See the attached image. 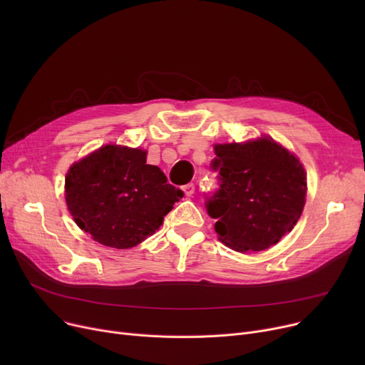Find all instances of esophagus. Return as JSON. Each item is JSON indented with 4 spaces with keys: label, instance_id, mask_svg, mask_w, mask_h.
<instances>
[{
    "label": "esophagus",
    "instance_id": "obj_1",
    "mask_svg": "<svg viewBox=\"0 0 365 365\" xmlns=\"http://www.w3.org/2000/svg\"><path fill=\"white\" fill-rule=\"evenodd\" d=\"M183 192L186 197H190L194 192H195V185L194 183H187L183 186Z\"/></svg>",
    "mask_w": 365,
    "mask_h": 365
}]
</instances>
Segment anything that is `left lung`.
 <instances>
[{"label":"left lung","mask_w":365,"mask_h":365,"mask_svg":"<svg viewBox=\"0 0 365 365\" xmlns=\"http://www.w3.org/2000/svg\"><path fill=\"white\" fill-rule=\"evenodd\" d=\"M212 170L219 189L207 198L219 240L232 250L260 252L297 223L304 205L306 175L299 160L272 139L215 146Z\"/></svg>","instance_id":"8db88e82"}]
</instances>
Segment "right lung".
<instances>
[{"instance_id": "1", "label": "right lung", "mask_w": 365, "mask_h": 365, "mask_svg": "<svg viewBox=\"0 0 365 365\" xmlns=\"http://www.w3.org/2000/svg\"><path fill=\"white\" fill-rule=\"evenodd\" d=\"M183 190L167 183L146 152L106 145L73 164L65 179L69 212L94 241L130 248L155 234Z\"/></svg>"}]
</instances>
